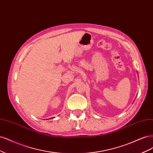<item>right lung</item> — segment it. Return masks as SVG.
Listing matches in <instances>:
<instances>
[{
    "mask_svg": "<svg viewBox=\"0 0 153 153\" xmlns=\"http://www.w3.org/2000/svg\"><path fill=\"white\" fill-rule=\"evenodd\" d=\"M52 118H53V117H52Z\"/></svg>",
    "mask_w": 153,
    "mask_h": 153,
    "instance_id": "obj_1",
    "label": "right lung"
}]
</instances>
